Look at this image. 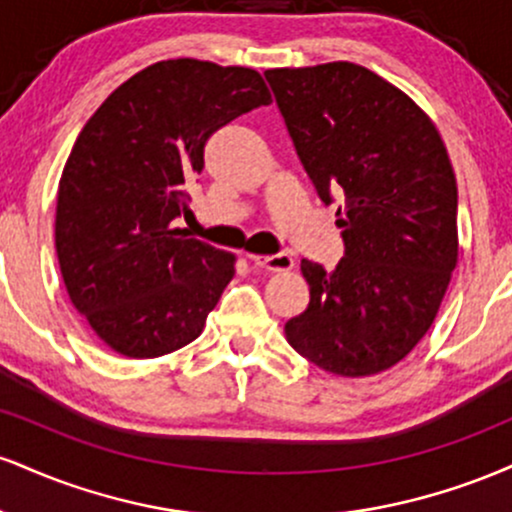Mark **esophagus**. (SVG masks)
<instances>
[{
	"instance_id": "34e87169",
	"label": "esophagus",
	"mask_w": 512,
	"mask_h": 512,
	"mask_svg": "<svg viewBox=\"0 0 512 512\" xmlns=\"http://www.w3.org/2000/svg\"><path fill=\"white\" fill-rule=\"evenodd\" d=\"M252 264L260 269H267V272H289L293 269V257L286 255V252H279V255H252Z\"/></svg>"
}]
</instances>
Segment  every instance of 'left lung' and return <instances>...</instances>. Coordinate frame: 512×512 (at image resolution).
Here are the masks:
<instances>
[{"label": "left lung", "mask_w": 512, "mask_h": 512, "mask_svg": "<svg viewBox=\"0 0 512 512\" xmlns=\"http://www.w3.org/2000/svg\"><path fill=\"white\" fill-rule=\"evenodd\" d=\"M264 76L317 195L344 197V257L332 272L301 262L310 303L286 322V339L327 373H383L433 325L457 267L448 149L407 93L361 64Z\"/></svg>", "instance_id": "left-lung-1"}]
</instances>
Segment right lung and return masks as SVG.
I'll return each mask as SVG.
<instances>
[{
  "label": "right lung",
  "mask_w": 512,
  "mask_h": 512,
  "mask_svg": "<svg viewBox=\"0 0 512 512\" xmlns=\"http://www.w3.org/2000/svg\"><path fill=\"white\" fill-rule=\"evenodd\" d=\"M269 103L255 69L180 57L117 86L76 137L57 190V260L74 308L117 354L156 358L202 334L236 255L173 221L211 134Z\"/></svg>",
  "instance_id": "obj_1"
}]
</instances>
